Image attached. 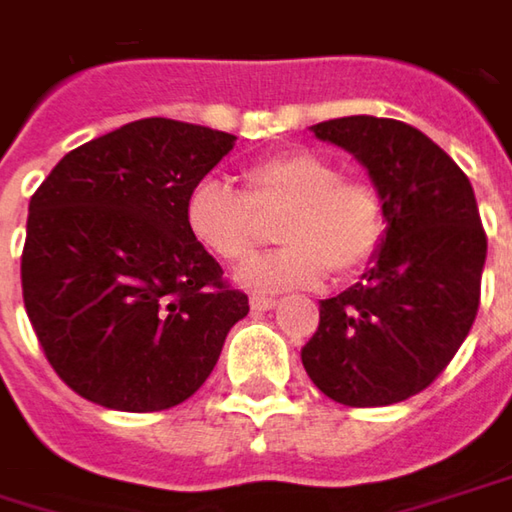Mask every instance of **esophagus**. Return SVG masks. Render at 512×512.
<instances>
[{
  "label": "esophagus",
  "instance_id": "1",
  "mask_svg": "<svg viewBox=\"0 0 512 512\" xmlns=\"http://www.w3.org/2000/svg\"><path fill=\"white\" fill-rule=\"evenodd\" d=\"M249 304H252V310H255V313H263V310H272L278 301H275V298H269V295H252V301H249Z\"/></svg>",
  "mask_w": 512,
  "mask_h": 512
}]
</instances>
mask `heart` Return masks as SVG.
<instances>
[{"instance_id": "heart-1", "label": "heart", "mask_w": 512, "mask_h": 512, "mask_svg": "<svg viewBox=\"0 0 512 512\" xmlns=\"http://www.w3.org/2000/svg\"><path fill=\"white\" fill-rule=\"evenodd\" d=\"M275 255L237 272L255 292L318 286L333 269L353 278L374 263L391 228L382 191L368 179L342 176L313 150H281L243 170V191L220 179H199L185 199V226L196 243L226 263L252 255L263 237L260 217H278Z\"/></svg>"}]
</instances>
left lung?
<instances>
[{
  "label": "left lung",
  "instance_id": "8db88e82",
  "mask_svg": "<svg viewBox=\"0 0 512 512\" xmlns=\"http://www.w3.org/2000/svg\"><path fill=\"white\" fill-rule=\"evenodd\" d=\"M313 133L368 167L391 228L365 278L321 301L301 362L342 406L403 403L446 371L478 313L487 234L475 194L464 170L403 121L350 115Z\"/></svg>",
  "mask_w": 512,
  "mask_h": 512
}]
</instances>
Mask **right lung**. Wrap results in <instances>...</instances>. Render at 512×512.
<instances>
[{
	"instance_id": "1",
	"label": "right lung",
	"mask_w": 512,
	"mask_h": 512,
	"mask_svg": "<svg viewBox=\"0 0 512 512\" xmlns=\"http://www.w3.org/2000/svg\"><path fill=\"white\" fill-rule=\"evenodd\" d=\"M237 136L141 118L66 153L28 205L22 301L48 365L89 403L165 411L214 371L249 313L185 226Z\"/></svg>"
}]
</instances>
